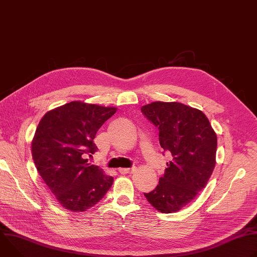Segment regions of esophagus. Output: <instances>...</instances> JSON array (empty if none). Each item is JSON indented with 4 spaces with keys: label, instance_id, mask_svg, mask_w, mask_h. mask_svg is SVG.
Listing matches in <instances>:
<instances>
[{
    "label": "esophagus",
    "instance_id": "esophagus-1",
    "mask_svg": "<svg viewBox=\"0 0 257 257\" xmlns=\"http://www.w3.org/2000/svg\"><path fill=\"white\" fill-rule=\"evenodd\" d=\"M135 170H136V168L135 167H133V168H130V169H125V168H120L119 169V172L121 173V174H132V173H134L135 172Z\"/></svg>",
    "mask_w": 257,
    "mask_h": 257
}]
</instances>
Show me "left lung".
I'll return each mask as SVG.
<instances>
[{
    "label": "left lung",
    "instance_id": "left-lung-1",
    "mask_svg": "<svg viewBox=\"0 0 257 257\" xmlns=\"http://www.w3.org/2000/svg\"><path fill=\"white\" fill-rule=\"evenodd\" d=\"M141 112L158 127L164 152L172 155L158 186L144 196L159 211L176 212L209 180L215 166L216 134L201 111L180 102L155 101L143 105Z\"/></svg>",
    "mask_w": 257,
    "mask_h": 257
}]
</instances>
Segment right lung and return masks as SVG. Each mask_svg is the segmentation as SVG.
I'll use <instances>...</instances> for the list:
<instances>
[{"label": "right lung", "mask_w": 257, "mask_h": 257, "mask_svg": "<svg viewBox=\"0 0 257 257\" xmlns=\"http://www.w3.org/2000/svg\"><path fill=\"white\" fill-rule=\"evenodd\" d=\"M117 111L82 101H71L48 112L31 143L38 172L59 203L71 211L95 205L111 188L114 178L103 174L88 157L96 151L93 139Z\"/></svg>", "instance_id": "right-lung-1"}]
</instances>
